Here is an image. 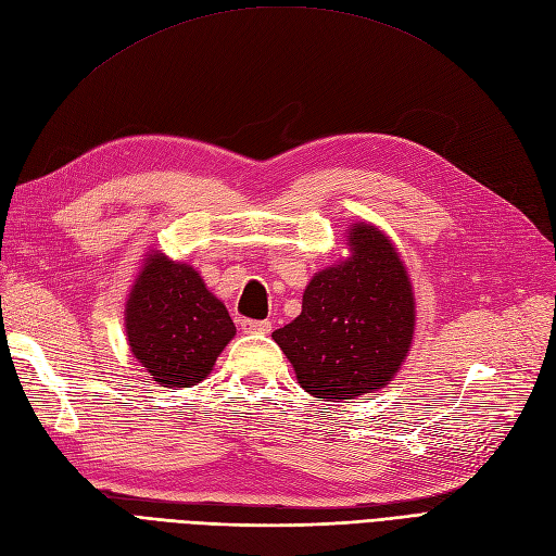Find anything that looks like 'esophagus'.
<instances>
[{
	"label": "esophagus",
	"instance_id": "34e87169",
	"mask_svg": "<svg viewBox=\"0 0 556 556\" xmlns=\"http://www.w3.org/2000/svg\"><path fill=\"white\" fill-rule=\"evenodd\" d=\"M239 327H241L245 333H268V331H271V323H266V319L241 317V319H239Z\"/></svg>",
	"mask_w": 556,
	"mask_h": 556
}]
</instances>
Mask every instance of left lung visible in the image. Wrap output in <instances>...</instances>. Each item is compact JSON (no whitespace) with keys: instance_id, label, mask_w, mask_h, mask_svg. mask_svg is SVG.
<instances>
[{"instance_id":"8db88e82","label":"left lung","mask_w":556,"mask_h":556,"mask_svg":"<svg viewBox=\"0 0 556 556\" xmlns=\"http://www.w3.org/2000/svg\"><path fill=\"white\" fill-rule=\"evenodd\" d=\"M348 262L319 271L301 315L274 331L296 380L317 399H352L380 390L413 341V288L394 245L371 225L350 231Z\"/></svg>"}]
</instances>
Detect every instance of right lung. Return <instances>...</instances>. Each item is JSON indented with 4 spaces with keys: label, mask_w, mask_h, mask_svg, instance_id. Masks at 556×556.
<instances>
[{
    "label": "right lung",
    "mask_w": 556,
    "mask_h": 556,
    "mask_svg": "<svg viewBox=\"0 0 556 556\" xmlns=\"http://www.w3.org/2000/svg\"><path fill=\"white\" fill-rule=\"evenodd\" d=\"M233 333L223 301L194 268L160 255L146 262L127 301V336L134 357L162 387L204 380Z\"/></svg>",
    "instance_id": "obj_1"
}]
</instances>
